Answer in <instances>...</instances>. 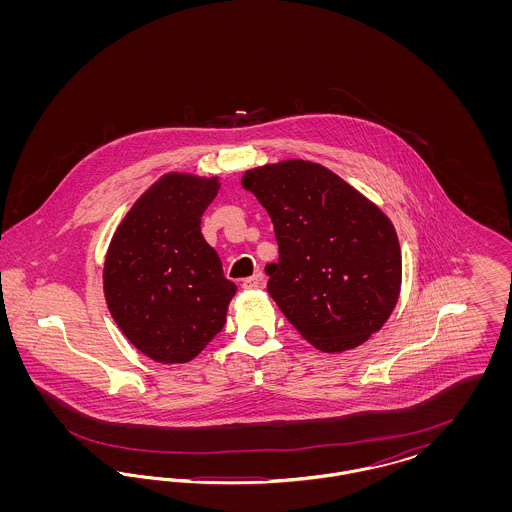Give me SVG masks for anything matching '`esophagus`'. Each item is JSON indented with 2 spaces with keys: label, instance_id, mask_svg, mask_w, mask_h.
<instances>
[{
  "label": "esophagus",
  "instance_id": "obj_1",
  "mask_svg": "<svg viewBox=\"0 0 512 512\" xmlns=\"http://www.w3.org/2000/svg\"><path fill=\"white\" fill-rule=\"evenodd\" d=\"M263 284H265V276H263L261 272H257V274L245 278L244 282H242V286H244L245 290H257V288H261Z\"/></svg>",
  "mask_w": 512,
  "mask_h": 512
}]
</instances>
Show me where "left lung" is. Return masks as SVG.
Instances as JSON below:
<instances>
[{"label":"left lung","mask_w":512,"mask_h":512,"mask_svg":"<svg viewBox=\"0 0 512 512\" xmlns=\"http://www.w3.org/2000/svg\"><path fill=\"white\" fill-rule=\"evenodd\" d=\"M242 186L267 209L278 263L267 290L293 328L324 353L365 343L397 303L401 249L390 219L317 163L247 171Z\"/></svg>","instance_id":"left-lung-1"}]
</instances>
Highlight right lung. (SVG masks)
<instances>
[{
  "label": "right lung",
  "instance_id": "add662e5",
  "mask_svg": "<svg viewBox=\"0 0 512 512\" xmlns=\"http://www.w3.org/2000/svg\"><path fill=\"white\" fill-rule=\"evenodd\" d=\"M217 178L167 174L142 195L109 245L103 288L122 334L157 363H188L224 322L236 284L201 236Z\"/></svg>",
  "mask_w": 512,
  "mask_h": 512
}]
</instances>
